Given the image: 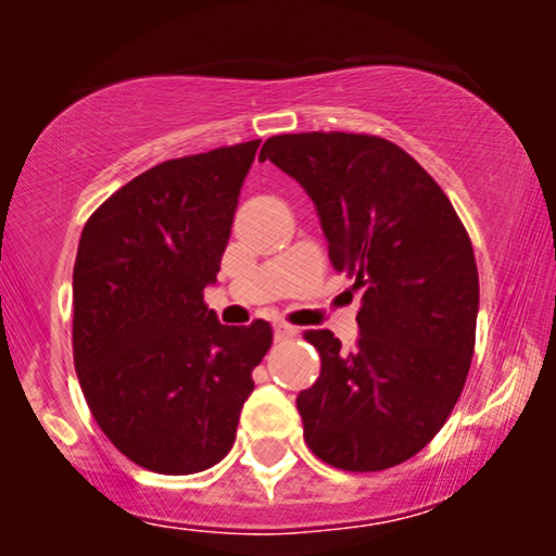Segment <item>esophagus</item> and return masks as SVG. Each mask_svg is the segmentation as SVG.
<instances>
[{
  "mask_svg": "<svg viewBox=\"0 0 556 556\" xmlns=\"http://www.w3.org/2000/svg\"><path fill=\"white\" fill-rule=\"evenodd\" d=\"M295 333H299V328H293V325L274 323V339H293Z\"/></svg>",
  "mask_w": 556,
  "mask_h": 556,
  "instance_id": "esophagus-1",
  "label": "esophagus"
}]
</instances>
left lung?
<instances>
[{
	"label": "left lung",
	"instance_id": "8db88e82",
	"mask_svg": "<svg viewBox=\"0 0 556 556\" xmlns=\"http://www.w3.org/2000/svg\"><path fill=\"white\" fill-rule=\"evenodd\" d=\"M299 179L317 206L336 271L363 288L357 350L306 330L323 371L295 397L304 439L341 470H384L444 428L476 344L479 271L452 201L397 144L374 134L266 139L261 161Z\"/></svg>",
	"mask_w": 556,
	"mask_h": 556
}]
</instances>
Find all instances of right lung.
<instances>
[{"mask_svg":"<svg viewBox=\"0 0 556 556\" xmlns=\"http://www.w3.org/2000/svg\"><path fill=\"white\" fill-rule=\"evenodd\" d=\"M261 139L164 161L83 228L72 352L99 428L131 463L199 473L231 452L271 325L217 323L204 304Z\"/></svg>","mask_w":556,"mask_h":556,"instance_id":"1","label":"right lung"}]
</instances>
